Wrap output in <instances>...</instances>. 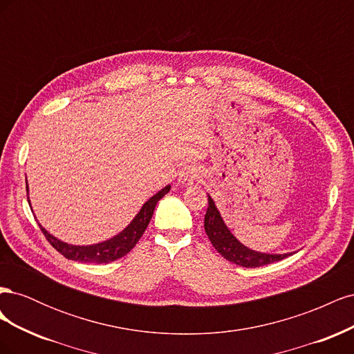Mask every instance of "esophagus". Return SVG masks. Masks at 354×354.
Wrapping results in <instances>:
<instances>
[{"label":"esophagus","instance_id":"esophagus-1","mask_svg":"<svg viewBox=\"0 0 354 354\" xmlns=\"http://www.w3.org/2000/svg\"><path fill=\"white\" fill-rule=\"evenodd\" d=\"M198 178H199L198 168L189 167V168H185L183 171H181L178 183L183 185V186H190V185H194Z\"/></svg>","mask_w":354,"mask_h":354}]
</instances>
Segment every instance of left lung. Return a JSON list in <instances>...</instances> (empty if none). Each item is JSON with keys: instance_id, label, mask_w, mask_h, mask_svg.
Instances as JSON below:
<instances>
[{"instance_id": "1", "label": "left lung", "mask_w": 354, "mask_h": 354, "mask_svg": "<svg viewBox=\"0 0 354 354\" xmlns=\"http://www.w3.org/2000/svg\"><path fill=\"white\" fill-rule=\"evenodd\" d=\"M203 227L208 234V238L214 248L220 252L227 261L242 266V267H261L266 264H272L274 261L283 260L285 257L291 254H266L250 250L248 246L242 245L236 238L233 236L229 227L224 224L220 211L216 203L208 195V209L203 220Z\"/></svg>"}]
</instances>
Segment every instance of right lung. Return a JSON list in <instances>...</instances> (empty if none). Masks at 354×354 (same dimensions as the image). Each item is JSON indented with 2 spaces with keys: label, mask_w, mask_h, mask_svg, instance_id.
<instances>
[{
  "label": "right lung",
  "mask_w": 354,
  "mask_h": 354,
  "mask_svg": "<svg viewBox=\"0 0 354 354\" xmlns=\"http://www.w3.org/2000/svg\"><path fill=\"white\" fill-rule=\"evenodd\" d=\"M171 186H165L162 190H159L156 195H153L151 199H149L142 209L138 211L137 216L133 218V221L128 224V226L116 234V236L100 242V243H94V245H71L63 242L57 238L50 234L44 227H39L44 233V236L47 241L51 243V246L55 250H57L63 257H66L68 260L73 261H81V263H95V264H104V263H111L115 261L121 257L127 255L130 252L138 239L142 238V234L145 233L149 221H151L156 203L160 198H164ZM26 192H28V181H26ZM30 203V202H29Z\"/></svg>",
  "instance_id": "1"
}]
</instances>
